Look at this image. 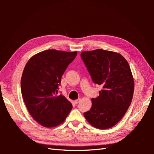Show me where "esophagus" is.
I'll return each instance as SVG.
<instances>
[{"label":"esophagus","instance_id":"esophagus-1","mask_svg":"<svg viewBox=\"0 0 154 154\" xmlns=\"http://www.w3.org/2000/svg\"><path fill=\"white\" fill-rule=\"evenodd\" d=\"M80 100H81V99L80 98V99H78V100H74V103H75V104H78L79 102L80 101Z\"/></svg>","mask_w":154,"mask_h":154}]
</instances>
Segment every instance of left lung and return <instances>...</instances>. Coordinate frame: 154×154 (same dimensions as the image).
<instances>
[{"label": "left lung", "instance_id": "1", "mask_svg": "<svg viewBox=\"0 0 154 154\" xmlns=\"http://www.w3.org/2000/svg\"><path fill=\"white\" fill-rule=\"evenodd\" d=\"M81 57L92 81L103 87L83 115L92 127L110 128L122 119L132 100L134 80L129 64L119 53L100 49L83 51Z\"/></svg>", "mask_w": 154, "mask_h": 154}]
</instances>
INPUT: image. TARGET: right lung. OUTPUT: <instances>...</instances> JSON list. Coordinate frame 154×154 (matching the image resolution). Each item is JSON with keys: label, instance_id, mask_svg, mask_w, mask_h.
<instances>
[{"label": "right lung", "instance_id": "right-lung-1", "mask_svg": "<svg viewBox=\"0 0 154 154\" xmlns=\"http://www.w3.org/2000/svg\"><path fill=\"white\" fill-rule=\"evenodd\" d=\"M77 55L48 49L28 60L21 78V92L30 115L44 127L62 124L72 109V103L58 89L63 74Z\"/></svg>", "mask_w": 154, "mask_h": 154}]
</instances>
